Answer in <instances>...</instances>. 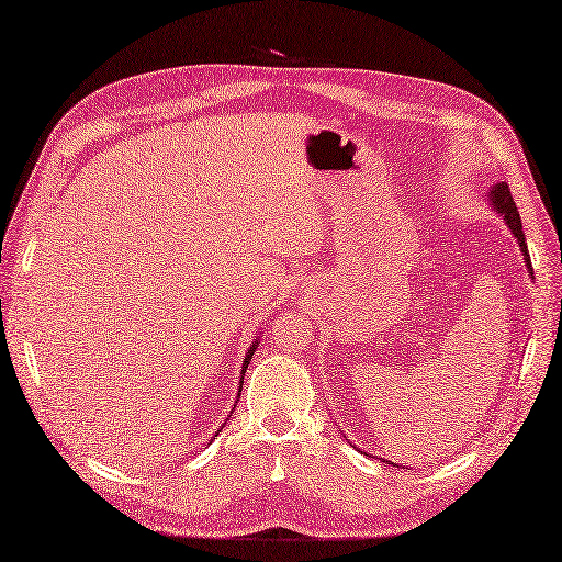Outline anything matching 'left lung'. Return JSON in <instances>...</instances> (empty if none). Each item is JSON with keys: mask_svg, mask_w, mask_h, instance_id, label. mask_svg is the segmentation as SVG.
I'll return each instance as SVG.
<instances>
[{"mask_svg": "<svg viewBox=\"0 0 562 562\" xmlns=\"http://www.w3.org/2000/svg\"><path fill=\"white\" fill-rule=\"evenodd\" d=\"M484 196H486V201H488V206H492V211H496V213L501 215V218H503V223L508 225L513 237L517 239V247H520V251H522V256H525V266L529 268V276H535V272H531V261H529V251H527V239H525V233H522L520 211H517V206H515V201H513V196H510L508 184H506V182H498V184H494L492 190H488ZM361 453H363V451H361ZM382 463H384V458H382ZM386 463L394 465L392 460H386ZM394 468H398V465H394Z\"/></svg>", "mask_w": 562, "mask_h": 562, "instance_id": "1", "label": "left lung"}]
</instances>
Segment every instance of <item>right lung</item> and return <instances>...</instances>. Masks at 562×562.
Listing matches in <instances>:
<instances>
[{
	"label": "right lung",
	"instance_id": "1",
	"mask_svg": "<svg viewBox=\"0 0 562 562\" xmlns=\"http://www.w3.org/2000/svg\"><path fill=\"white\" fill-rule=\"evenodd\" d=\"M258 344H261V339H256V341H251V347H249L247 356H244V363H241V372H239V392H241V384H244V372H247V368H249V361H251V356H254V351L258 349Z\"/></svg>",
	"mask_w": 562,
	"mask_h": 562
}]
</instances>
